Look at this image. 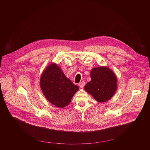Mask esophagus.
<instances>
[{
  "label": "esophagus",
  "mask_w": 150,
  "mask_h": 150,
  "mask_svg": "<svg viewBox=\"0 0 150 150\" xmlns=\"http://www.w3.org/2000/svg\"><path fill=\"white\" fill-rule=\"evenodd\" d=\"M85 85V82L84 81H82V82H80L79 84V86L80 87V88H83L84 86Z\"/></svg>",
  "instance_id": "obj_1"
}]
</instances>
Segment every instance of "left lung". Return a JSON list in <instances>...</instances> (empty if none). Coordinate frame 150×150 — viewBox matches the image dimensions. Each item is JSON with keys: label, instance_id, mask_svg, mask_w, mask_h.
<instances>
[{"label": "left lung", "instance_id": "obj_1", "mask_svg": "<svg viewBox=\"0 0 150 150\" xmlns=\"http://www.w3.org/2000/svg\"><path fill=\"white\" fill-rule=\"evenodd\" d=\"M91 80L84 89L99 102L109 100L117 89V77L114 73L106 67H96L91 71Z\"/></svg>", "mask_w": 150, "mask_h": 150}]
</instances>
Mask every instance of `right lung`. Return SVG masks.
Returning <instances> with one entry per match:
<instances>
[{
    "label": "right lung",
    "mask_w": 150,
    "mask_h": 150,
    "mask_svg": "<svg viewBox=\"0 0 150 150\" xmlns=\"http://www.w3.org/2000/svg\"><path fill=\"white\" fill-rule=\"evenodd\" d=\"M40 86L46 99L58 107L67 106L79 89L54 64L48 66L44 71L40 79Z\"/></svg>",
    "instance_id": "right-lung-1"
}]
</instances>
